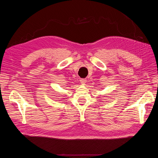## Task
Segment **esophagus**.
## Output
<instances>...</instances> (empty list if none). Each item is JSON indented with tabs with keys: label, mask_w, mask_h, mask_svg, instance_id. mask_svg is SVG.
<instances>
[{
	"label": "esophagus",
	"mask_w": 158,
	"mask_h": 158,
	"mask_svg": "<svg viewBox=\"0 0 158 158\" xmlns=\"http://www.w3.org/2000/svg\"><path fill=\"white\" fill-rule=\"evenodd\" d=\"M80 82L82 84H85V82H86V80H85L84 78H82V79H80Z\"/></svg>",
	"instance_id": "obj_1"
}]
</instances>
